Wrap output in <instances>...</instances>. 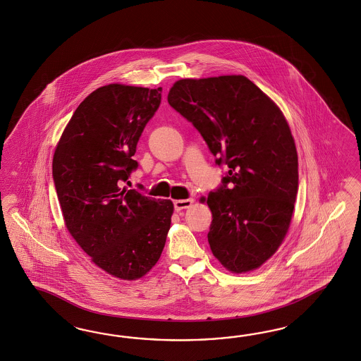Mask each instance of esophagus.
<instances>
[{
  "mask_svg": "<svg viewBox=\"0 0 361 361\" xmlns=\"http://www.w3.org/2000/svg\"><path fill=\"white\" fill-rule=\"evenodd\" d=\"M192 204H193V198L176 200L175 202H173V205H175V210H177V212H180V210H183V209L190 208V207H192Z\"/></svg>",
  "mask_w": 361,
  "mask_h": 361,
  "instance_id": "esophagus-1",
  "label": "esophagus"
}]
</instances>
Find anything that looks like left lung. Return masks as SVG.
<instances>
[{
	"label": "left lung",
	"instance_id": "left-lung-1",
	"mask_svg": "<svg viewBox=\"0 0 361 361\" xmlns=\"http://www.w3.org/2000/svg\"><path fill=\"white\" fill-rule=\"evenodd\" d=\"M168 103L228 166L207 198L213 255L233 273L258 269L281 246L298 193V153L282 111L243 75L177 80Z\"/></svg>",
	"mask_w": 361,
	"mask_h": 361
}]
</instances>
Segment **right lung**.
Segmentation results:
<instances>
[{
    "instance_id": "add662e5",
    "label": "right lung",
    "mask_w": 361,
    "mask_h": 361,
    "mask_svg": "<svg viewBox=\"0 0 361 361\" xmlns=\"http://www.w3.org/2000/svg\"><path fill=\"white\" fill-rule=\"evenodd\" d=\"M163 88L109 85L75 109L55 148L53 178L66 228L92 262L133 281L159 261L173 204L121 188ZM142 189V186H140Z\"/></svg>"
}]
</instances>
